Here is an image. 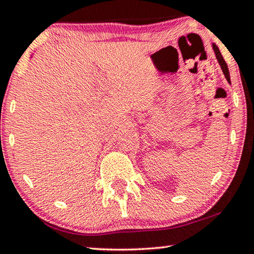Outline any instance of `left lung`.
Returning a JSON list of instances; mask_svg holds the SVG:
<instances>
[{"label":"left lung","instance_id":"obj_1","mask_svg":"<svg viewBox=\"0 0 254 254\" xmlns=\"http://www.w3.org/2000/svg\"><path fill=\"white\" fill-rule=\"evenodd\" d=\"M213 49H214V53H215V55H216V59H217V61H219V64H220L221 69H222V71H223L224 76H226L227 80L229 81V83H230V74H229V69H228V65H227V63H226V61H224L223 56L221 55V53H220V49L217 48V46H216L215 44H213Z\"/></svg>","mask_w":254,"mask_h":254}]
</instances>
